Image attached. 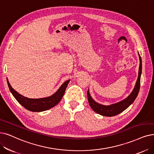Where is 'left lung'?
I'll return each mask as SVG.
<instances>
[{
    "label": "left lung",
    "instance_id": "obj_1",
    "mask_svg": "<svg viewBox=\"0 0 154 154\" xmlns=\"http://www.w3.org/2000/svg\"><path fill=\"white\" fill-rule=\"evenodd\" d=\"M139 59H140V67L138 71V76L137 81L136 82V85L134 86V88L132 91L130 95H129L126 98L114 104H111L110 106H104L102 104L96 102L93 98H91L90 93L89 90L87 91V97L90 106L91 108L93 109L94 111L98 114H99L103 116L111 117L114 116H116L119 113L124 111L136 99V98L138 94L140 87V78L141 75V59L138 53Z\"/></svg>",
    "mask_w": 154,
    "mask_h": 154
}]
</instances>
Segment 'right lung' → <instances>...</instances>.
Instances as JSON below:
<instances>
[{"instance_id": "add662e5", "label": "right lung", "mask_w": 154, "mask_h": 154, "mask_svg": "<svg viewBox=\"0 0 154 154\" xmlns=\"http://www.w3.org/2000/svg\"><path fill=\"white\" fill-rule=\"evenodd\" d=\"M69 81L70 79L65 82L56 93L50 97L42 98H29L21 95L12 88L7 78L9 88L16 100L24 108L32 112L44 111L56 106L63 97Z\"/></svg>"}]
</instances>
